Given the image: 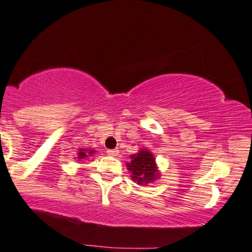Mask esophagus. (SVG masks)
Instances as JSON below:
<instances>
[{"label": "esophagus", "instance_id": "34e87169", "mask_svg": "<svg viewBox=\"0 0 252 252\" xmlns=\"http://www.w3.org/2000/svg\"><path fill=\"white\" fill-rule=\"evenodd\" d=\"M107 155L111 156V157H117L118 155H119V151H118V150H108Z\"/></svg>", "mask_w": 252, "mask_h": 252}]
</instances>
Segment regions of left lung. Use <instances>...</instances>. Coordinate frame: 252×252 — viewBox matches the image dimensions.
<instances>
[{
	"label": "left lung",
	"mask_w": 252,
	"mask_h": 252,
	"mask_svg": "<svg viewBox=\"0 0 252 252\" xmlns=\"http://www.w3.org/2000/svg\"><path fill=\"white\" fill-rule=\"evenodd\" d=\"M129 159L131 160L126 162V167L131 173L132 180L137 184L146 186L160 178L156 158L149 149L139 150L135 155H131Z\"/></svg>",
	"instance_id": "1"
}]
</instances>
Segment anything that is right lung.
Here are the masks:
<instances>
[{"mask_svg":"<svg viewBox=\"0 0 252 252\" xmlns=\"http://www.w3.org/2000/svg\"><path fill=\"white\" fill-rule=\"evenodd\" d=\"M96 151L95 150H90V149H80L79 152H78V157H76V159H78V161H82L84 159H87L90 158V157L94 156V153H95Z\"/></svg>","mask_w":252,"mask_h":252,"instance_id":"right-lung-1","label":"right lung"}]
</instances>
